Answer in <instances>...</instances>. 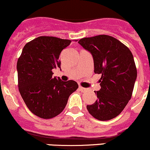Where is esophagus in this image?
<instances>
[{
  "mask_svg": "<svg viewBox=\"0 0 150 150\" xmlns=\"http://www.w3.org/2000/svg\"><path fill=\"white\" fill-rule=\"evenodd\" d=\"M79 89H80V91H81V92H83V93L86 92V91H87V88H83V87H81V86H80V87H79Z\"/></svg>",
  "mask_w": 150,
  "mask_h": 150,
  "instance_id": "esophagus-1",
  "label": "esophagus"
}]
</instances>
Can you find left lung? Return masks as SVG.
Listing matches in <instances>:
<instances>
[{"label": "left lung", "mask_w": 150, "mask_h": 150, "mask_svg": "<svg viewBox=\"0 0 150 150\" xmlns=\"http://www.w3.org/2000/svg\"><path fill=\"white\" fill-rule=\"evenodd\" d=\"M78 43L92 54L94 72L100 74V89L94 91L97 100L88 105L94 118L108 121L116 117L132 98L137 72L132 53L111 36L83 38Z\"/></svg>", "instance_id": "obj_1"}]
</instances>
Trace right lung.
Here are the masks:
<instances>
[{"instance_id":"obj_1","label":"right lung","mask_w":150,"mask_h":150,"mask_svg":"<svg viewBox=\"0 0 150 150\" xmlns=\"http://www.w3.org/2000/svg\"><path fill=\"white\" fill-rule=\"evenodd\" d=\"M71 40L39 37L23 47L17 62L18 90L28 108L42 119H52L65 108L69 96L78 88L74 80L53 78L60 68L59 54Z\"/></svg>"}]
</instances>
